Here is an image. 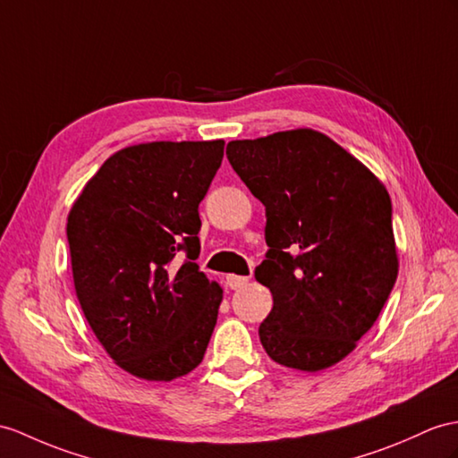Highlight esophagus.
<instances>
[{
	"label": "esophagus",
	"instance_id": "1",
	"mask_svg": "<svg viewBox=\"0 0 458 458\" xmlns=\"http://www.w3.org/2000/svg\"><path fill=\"white\" fill-rule=\"evenodd\" d=\"M249 284V277L247 276H235V274H229L227 276V285L231 289H241Z\"/></svg>",
	"mask_w": 458,
	"mask_h": 458
}]
</instances>
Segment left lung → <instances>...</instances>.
I'll list each match as a JSON object with an SVG mask.
<instances>
[{"mask_svg": "<svg viewBox=\"0 0 458 458\" xmlns=\"http://www.w3.org/2000/svg\"><path fill=\"white\" fill-rule=\"evenodd\" d=\"M227 159L266 206L270 250L256 280L274 307L259 328L264 350L289 369H328L358 348L396 282L386 188L310 128L235 140Z\"/></svg>", "mask_w": 458, "mask_h": 458, "instance_id": "left-lung-1", "label": "left lung"}]
</instances>
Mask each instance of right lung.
<instances>
[{"label":"right lung","instance_id":"obj_1","mask_svg":"<svg viewBox=\"0 0 458 458\" xmlns=\"http://www.w3.org/2000/svg\"><path fill=\"white\" fill-rule=\"evenodd\" d=\"M225 141L128 145L89 178L68 216L77 299L120 369L169 383L202 363L223 289L194 262L198 206ZM187 250V262L175 260Z\"/></svg>","mask_w":458,"mask_h":458}]
</instances>
